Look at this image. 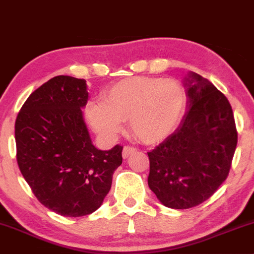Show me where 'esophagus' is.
Instances as JSON below:
<instances>
[{"label":"esophagus","mask_w":254,"mask_h":254,"mask_svg":"<svg viewBox=\"0 0 254 254\" xmlns=\"http://www.w3.org/2000/svg\"><path fill=\"white\" fill-rule=\"evenodd\" d=\"M136 151H137V148L132 147V145H125L123 148V157L124 159H127L131 154L136 153Z\"/></svg>","instance_id":"1"}]
</instances>
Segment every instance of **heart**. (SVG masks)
I'll return each instance as SVG.
<instances>
[{
    "mask_svg": "<svg viewBox=\"0 0 254 254\" xmlns=\"http://www.w3.org/2000/svg\"><path fill=\"white\" fill-rule=\"evenodd\" d=\"M104 103H89L86 116L99 135L113 138L129 121L138 141L157 143L174 130L183 115L186 95L176 80L136 76L124 78L104 94Z\"/></svg>",
    "mask_w": 254,
    "mask_h": 254,
    "instance_id": "obj_1",
    "label": "heart"
}]
</instances>
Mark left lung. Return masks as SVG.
<instances>
[{"instance_id": "obj_1", "label": "left lung", "mask_w": 254, "mask_h": 254, "mask_svg": "<svg viewBox=\"0 0 254 254\" xmlns=\"http://www.w3.org/2000/svg\"><path fill=\"white\" fill-rule=\"evenodd\" d=\"M188 81L182 123L148 153V185L172 209H190L209 199L228 177L238 143L226 95L197 74Z\"/></svg>"}]
</instances>
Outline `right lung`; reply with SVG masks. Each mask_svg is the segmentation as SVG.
<instances>
[{"label": "right lung", "instance_id": "right-lung-1", "mask_svg": "<svg viewBox=\"0 0 254 254\" xmlns=\"http://www.w3.org/2000/svg\"><path fill=\"white\" fill-rule=\"evenodd\" d=\"M87 100L86 80L60 75L32 93L15 121L21 174L43 205L68 217L97 210L123 161V145L92 144L81 110Z\"/></svg>", "mask_w": 254, "mask_h": 254}]
</instances>
